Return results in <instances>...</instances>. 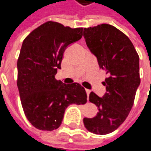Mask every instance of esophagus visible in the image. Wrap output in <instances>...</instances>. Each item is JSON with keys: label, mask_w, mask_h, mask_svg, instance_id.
<instances>
[{"label": "esophagus", "mask_w": 151, "mask_h": 151, "mask_svg": "<svg viewBox=\"0 0 151 151\" xmlns=\"http://www.w3.org/2000/svg\"><path fill=\"white\" fill-rule=\"evenodd\" d=\"M86 93H87V98H88V97H89V94H90V93H91V91H90L89 89H86Z\"/></svg>", "instance_id": "esophagus-1"}]
</instances>
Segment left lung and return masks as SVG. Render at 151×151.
Listing matches in <instances>:
<instances>
[{"label":"left lung","mask_w":151,"mask_h":151,"mask_svg":"<svg viewBox=\"0 0 151 151\" xmlns=\"http://www.w3.org/2000/svg\"><path fill=\"white\" fill-rule=\"evenodd\" d=\"M83 36L99 68L108 75L103 82L104 95H89L99 109L97 116L85 117L83 123L89 132L104 135L116 130L132 109L140 84L139 57L130 39L110 24L85 28Z\"/></svg>","instance_id":"1"}]
</instances>
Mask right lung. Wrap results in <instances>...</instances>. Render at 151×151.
I'll return each instance as SVG.
<instances>
[{
  "label": "right lung",
  "mask_w": 151,
  "mask_h": 151,
  "mask_svg": "<svg viewBox=\"0 0 151 151\" xmlns=\"http://www.w3.org/2000/svg\"><path fill=\"white\" fill-rule=\"evenodd\" d=\"M82 30L48 21L23 42L17 85L25 116L37 129L55 130L70 104L87 103V93L79 83L64 84L55 79L64 51L81 38Z\"/></svg>",
  "instance_id": "right-lung-1"
}]
</instances>
